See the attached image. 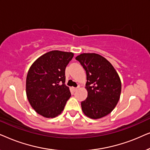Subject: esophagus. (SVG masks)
I'll return each mask as SVG.
<instances>
[{
    "label": "esophagus",
    "mask_w": 150,
    "mask_h": 150,
    "mask_svg": "<svg viewBox=\"0 0 150 150\" xmlns=\"http://www.w3.org/2000/svg\"><path fill=\"white\" fill-rule=\"evenodd\" d=\"M79 87H73L72 89H73L74 91H76L78 89H79Z\"/></svg>",
    "instance_id": "obj_1"
}]
</instances>
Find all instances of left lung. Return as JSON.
<instances>
[{
    "instance_id": "left-lung-1",
    "label": "left lung",
    "mask_w": 150,
    "mask_h": 150,
    "mask_svg": "<svg viewBox=\"0 0 150 150\" xmlns=\"http://www.w3.org/2000/svg\"><path fill=\"white\" fill-rule=\"evenodd\" d=\"M87 74V98L81 102L88 117L97 120L110 113L118 103L122 83L111 63L96 53H83L76 57Z\"/></svg>"
}]
</instances>
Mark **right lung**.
<instances>
[{
  "mask_svg": "<svg viewBox=\"0 0 150 150\" xmlns=\"http://www.w3.org/2000/svg\"><path fill=\"white\" fill-rule=\"evenodd\" d=\"M74 53L52 50L39 57L28 69L26 93L35 112L46 118L60 115L71 96L65 71Z\"/></svg>",
  "mask_w": 150,
  "mask_h": 150,
  "instance_id": "add662e5",
  "label": "right lung"
}]
</instances>
